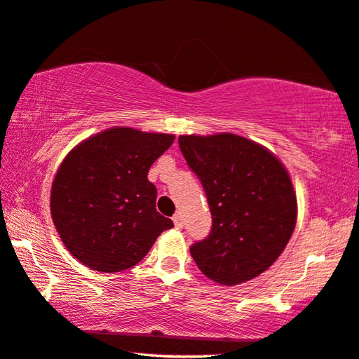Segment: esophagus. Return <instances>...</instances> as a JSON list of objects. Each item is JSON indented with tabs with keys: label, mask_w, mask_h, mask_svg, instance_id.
<instances>
[{
	"label": "esophagus",
	"mask_w": 359,
	"mask_h": 359,
	"mask_svg": "<svg viewBox=\"0 0 359 359\" xmlns=\"http://www.w3.org/2000/svg\"><path fill=\"white\" fill-rule=\"evenodd\" d=\"M172 221H174V226L177 227V229H182V226H184V222H182V216H180L179 212H177V214H174V216H172Z\"/></svg>",
	"instance_id": "esophagus-1"
}]
</instances>
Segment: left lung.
<instances>
[{
	"label": "left lung",
	"mask_w": 359,
	"mask_h": 359,
	"mask_svg": "<svg viewBox=\"0 0 359 359\" xmlns=\"http://www.w3.org/2000/svg\"><path fill=\"white\" fill-rule=\"evenodd\" d=\"M200 179L212 226L190 247L203 274L226 285L258 277L279 258L297 224V196L285 168L258 143L233 133L180 135Z\"/></svg>",
	"instance_id": "8db88e82"
}]
</instances>
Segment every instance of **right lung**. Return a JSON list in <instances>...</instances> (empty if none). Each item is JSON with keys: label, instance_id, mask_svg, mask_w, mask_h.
I'll return each mask as SVG.
<instances>
[{"label": "right lung", "instance_id": "1", "mask_svg": "<svg viewBox=\"0 0 359 359\" xmlns=\"http://www.w3.org/2000/svg\"><path fill=\"white\" fill-rule=\"evenodd\" d=\"M174 142L168 133L114 127L72 149L51 189V216L72 256L101 272H121L145 258L174 227L156 211L151 164Z\"/></svg>", "mask_w": 359, "mask_h": 359}]
</instances>
